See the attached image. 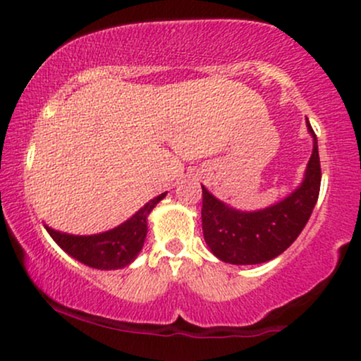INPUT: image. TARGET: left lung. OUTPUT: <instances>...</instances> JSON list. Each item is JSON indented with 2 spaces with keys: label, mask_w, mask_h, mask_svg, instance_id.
Masks as SVG:
<instances>
[{
  "label": "left lung",
  "mask_w": 361,
  "mask_h": 361,
  "mask_svg": "<svg viewBox=\"0 0 361 361\" xmlns=\"http://www.w3.org/2000/svg\"><path fill=\"white\" fill-rule=\"evenodd\" d=\"M307 128L314 137V149L304 181L276 205L258 212H241L217 200L202 186V229L205 243L219 259L231 264L264 263L281 255L299 238L321 190L317 137L309 120Z\"/></svg>",
  "instance_id": "left-lung-1"
}]
</instances>
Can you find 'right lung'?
<instances>
[{"mask_svg": "<svg viewBox=\"0 0 361 361\" xmlns=\"http://www.w3.org/2000/svg\"><path fill=\"white\" fill-rule=\"evenodd\" d=\"M164 197L166 193L152 198L128 221L102 234L73 235L54 231L49 226L45 229L62 250L81 263L98 270H118L132 263L142 250L147 234V215Z\"/></svg>", "mask_w": 361, "mask_h": 361, "instance_id": "obj_1", "label": "right lung"}]
</instances>
